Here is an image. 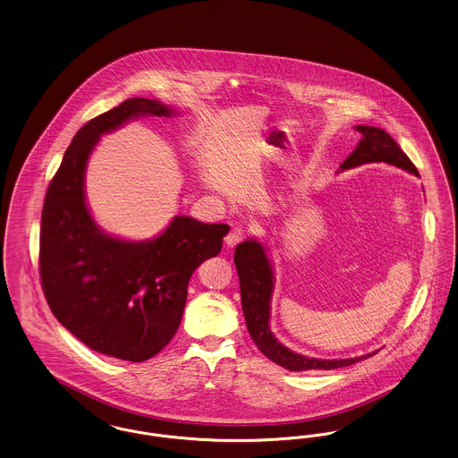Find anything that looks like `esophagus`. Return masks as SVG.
Segmentation results:
<instances>
[{
  "label": "esophagus",
  "instance_id": "34e87169",
  "mask_svg": "<svg viewBox=\"0 0 458 458\" xmlns=\"http://www.w3.org/2000/svg\"><path fill=\"white\" fill-rule=\"evenodd\" d=\"M248 236H250V229H248V227H244V225H234V227L229 231V234L225 236V244H227V248H234V246H238L242 239H246Z\"/></svg>",
  "mask_w": 458,
  "mask_h": 458
}]
</instances>
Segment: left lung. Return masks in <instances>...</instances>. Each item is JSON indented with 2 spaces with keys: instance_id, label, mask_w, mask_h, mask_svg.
I'll return each instance as SVG.
<instances>
[{
  "instance_id": "8db88e82",
  "label": "left lung",
  "mask_w": 458,
  "mask_h": 458,
  "mask_svg": "<svg viewBox=\"0 0 458 458\" xmlns=\"http://www.w3.org/2000/svg\"><path fill=\"white\" fill-rule=\"evenodd\" d=\"M362 139L359 141L356 150L344 160L340 169H351L368 162H386L405 169L412 174H419L418 167L407 154L398 147L397 141L386 131L375 126H356ZM234 263L238 268L239 287H241V304L246 319L248 332L257 344L259 351L289 371H308V369H337L344 366L356 364L358 360L371 358L373 354H366L354 359H325L306 358L284 347L277 338L272 335L268 318H270V296L274 287V277L268 259L265 255V248L257 241H244L236 246Z\"/></svg>"
}]
</instances>
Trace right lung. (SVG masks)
<instances>
[{
  "label": "right lung",
  "instance_id": "1",
  "mask_svg": "<svg viewBox=\"0 0 458 458\" xmlns=\"http://www.w3.org/2000/svg\"><path fill=\"white\" fill-rule=\"evenodd\" d=\"M139 114L171 116L157 100H124L85 123L51 179L40 219L39 274L61 325L100 354L141 362L178 332L188 282L219 255L227 224L176 217L159 238L126 242L96 227L83 199V173L99 135Z\"/></svg>",
  "mask_w": 458,
  "mask_h": 458
}]
</instances>
